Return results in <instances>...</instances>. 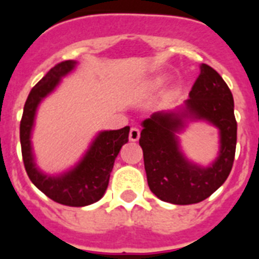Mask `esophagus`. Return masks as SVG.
<instances>
[{
  "label": "esophagus",
  "mask_w": 259,
  "mask_h": 259,
  "mask_svg": "<svg viewBox=\"0 0 259 259\" xmlns=\"http://www.w3.org/2000/svg\"><path fill=\"white\" fill-rule=\"evenodd\" d=\"M140 137V130L137 127H132L130 130V140L131 141H137Z\"/></svg>",
  "instance_id": "34e87169"
}]
</instances>
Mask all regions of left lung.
I'll return each mask as SVG.
<instances>
[{"instance_id": "obj_1", "label": "left lung", "mask_w": 259, "mask_h": 259, "mask_svg": "<svg viewBox=\"0 0 259 259\" xmlns=\"http://www.w3.org/2000/svg\"><path fill=\"white\" fill-rule=\"evenodd\" d=\"M185 106L189 115L206 119L221 131V153L212 166L202 168L189 163L179 152L175 132L183 120L178 114L159 113L144 120L139 140L150 191L159 200L175 205L197 203L211 196L227 180L236 152L232 93L214 68L201 65Z\"/></svg>"}]
</instances>
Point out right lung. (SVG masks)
Listing matches in <instances>:
<instances>
[{"label": "right lung", "instance_id": "1", "mask_svg": "<svg viewBox=\"0 0 259 259\" xmlns=\"http://www.w3.org/2000/svg\"><path fill=\"white\" fill-rule=\"evenodd\" d=\"M74 67V61L59 62L31 89L20 120V145L23 163L31 182L50 200L66 206L80 207L91 205L104 196L116 155L120 148L128 143L130 127L101 132L83 161L65 175L50 178L36 168L29 141L36 107L45 96L56 88L59 79Z\"/></svg>", "mask_w": 259, "mask_h": 259}]
</instances>
